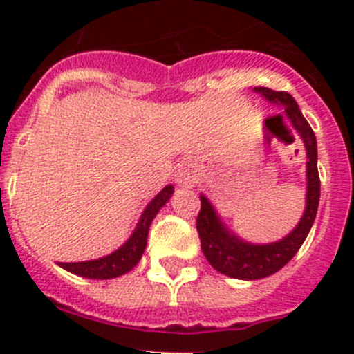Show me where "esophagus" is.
<instances>
[{
  "label": "esophagus",
  "instance_id": "esophagus-1",
  "mask_svg": "<svg viewBox=\"0 0 354 354\" xmlns=\"http://www.w3.org/2000/svg\"><path fill=\"white\" fill-rule=\"evenodd\" d=\"M176 181L180 183V187H194V176H192L190 171L187 169L178 171Z\"/></svg>",
  "mask_w": 354,
  "mask_h": 354
}]
</instances>
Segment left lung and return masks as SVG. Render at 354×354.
Returning a JSON list of instances; mask_svg holds the SVG:
<instances>
[{"instance_id":"8db88e82","label":"left lung","mask_w":354,"mask_h":354,"mask_svg":"<svg viewBox=\"0 0 354 354\" xmlns=\"http://www.w3.org/2000/svg\"><path fill=\"white\" fill-rule=\"evenodd\" d=\"M253 91L263 95L269 102H274L286 111L288 120L291 121L292 128L298 131L305 144L308 160H306V205L301 219L291 233L274 243L257 245L241 240L223 223L210 200L205 195H200L202 207H200L197 217V231L203 255L217 272L233 277V279L245 281L263 279L267 276H272L296 255V252L312 230L320 200L317 138L312 127L299 111L298 102L288 92H276L267 87H255Z\"/></svg>"}]
</instances>
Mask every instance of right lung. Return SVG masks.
I'll list each match as a JSON object with an SVG mask.
<instances>
[{
    "label": "right lung",
    "instance_id": "obj_1",
    "mask_svg": "<svg viewBox=\"0 0 354 354\" xmlns=\"http://www.w3.org/2000/svg\"><path fill=\"white\" fill-rule=\"evenodd\" d=\"M173 192V185H167V187H164L149 202V205L142 212L137 227L131 233V236L120 248L114 250L113 253L101 257V259L85 260V262H58V266L63 267L68 272L77 274V276L82 277H88V279H113V277L130 272L140 262L142 255H144L145 246H147V234L151 223L154 221L157 212L166 205V202L171 198Z\"/></svg>",
    "mask_w": 354,
    "mask_h": 354
}]
</instances>
